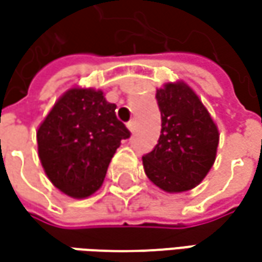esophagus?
I'll list each match as a JSON object with an SVG mask.
<instances>
[{
    "instance_id": "obj_1",
    "label": "esophagus",
    "mask_w": 262,
    "mask_h": 262,
    "mask_svg": "<svg viewBox=\"0 0 262 262\" xmlns=\"http://www.w3.org/2000/svg\"><path fill=\"white\" fill-rule=\"evenodd\" d=\"M126 126H128V129H129L131 133H134V129H136V121H129V122L126 124Z\"/></svg>"
}]
</instances>
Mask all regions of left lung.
<instances>
[{"mask_svg":"<svg viewBox=\"0 0 262 262\" xmlns=\"http://www.w3.org/2000/svg\"><path fill=\"white\" fill-rule=\"evenodd\" d=\"M162 129L156 147L143 156L147 178L166 192L195 188L216 160L219 129L191 87L166 83L156 92Z\"/></svg>","mask_w":262,"mask_h":262,"instance_id":"left-lung-1","label":"left lung"}]
</instances>
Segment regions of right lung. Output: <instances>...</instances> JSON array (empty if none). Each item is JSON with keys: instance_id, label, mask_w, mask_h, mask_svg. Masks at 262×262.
Instances as JSON below:
<instances>
[{"instance_id": "1", "label": "right lung", "mask_w": 262, "mask_h": 262, "mask_svg": "<svg viewBox=\"0 0 262 262\" xmlns=\"http://www.w3.org/2000/svg\"><path fill=\"white\" fill-rule=\"evenodd\" d=\"M103 92L70 89L37 128V151L54 185L73 198L96 192L111 159L129 131L115 115Z\"/></svg>"}]
</instances>
